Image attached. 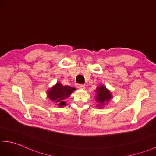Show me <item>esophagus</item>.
I'll return each mask as SVG.
<instances>
[{
    "instance_id": "1",
    "label": "esophagus",
    "mask_w": 156,
    "mask_h": 156,
    "mask_svg": "<svg viewBox=\"0 0 156 156\" xmlns=\"http://www.w3.org/2000/svg\"><path fill=\"white\" fill-rule=\"evenodd\" d=\"M84 85L83 84H78L77 85V88H80V89H82V88H84Z\"/></svg>"
}]
</instances>
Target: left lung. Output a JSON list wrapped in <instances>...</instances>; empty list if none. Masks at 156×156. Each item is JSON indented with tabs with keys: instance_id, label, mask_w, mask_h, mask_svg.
<instances>
[{
	"instance_id": "left-lung-1",
	"label": "left lung",
	"mask_w": 156,
	"mask_h": 156,
	"mask_svg": "<svg viewBox=\"0 0 156 156\" xmlns=\"http://www.w3.org/2000/svg\"><path fill=\"white\" fill-rule=\"evenodd\" d=\"M96 96L95 99L96 100L97 107L100 108H103L104 105H106L110 102L112 98L110 92L103 85H100L96 90Z\"/></svg>"
}]
</instances>
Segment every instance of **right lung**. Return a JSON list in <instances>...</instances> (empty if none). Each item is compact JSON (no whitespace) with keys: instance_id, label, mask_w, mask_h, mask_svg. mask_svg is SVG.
Segmentation results:
<instances>
[{"instance_id":"right-lung-1","label":"right lung","mask_w":156,"mask_h":156,"mask_svg":"<svg viewBox=\"0 0 156 156\" xmlns=\"http://www.w3.org/2000/svg\"><path fill=\"white\" fill-rule=\"evenodd\" d=\"M74 90V88H72L69 86H62L60 82H57L56 85L48 90L47 96L54 103L56 104L58 106L62 108L66 105L64 100L67 98Z\"/></svg>"}]
</instances>
